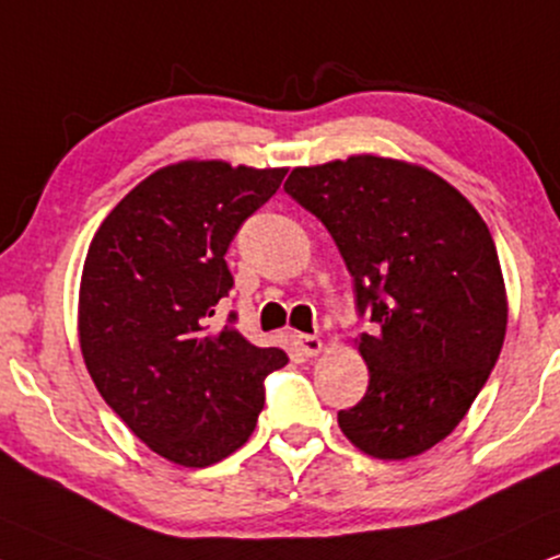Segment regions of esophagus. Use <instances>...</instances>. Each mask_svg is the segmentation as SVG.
Listing matches in <instances>:
<instances>
[{"instance_id":"1","label":"esophagus","mask_w":560,"mask_h":560,"mask_svg":"<svg viewBox=\"0 0 560 560\" xmlns=\"http://www.w3.org/2000/svg\"><path fill=\"white\" fill-rule=\"evenodd\" d=\"M296 346H300V351L304 353V357H317V353L323 351V341L317 336H300Z\"/></svg>"}]
</instances>
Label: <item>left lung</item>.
I'll return each instance as SVG.
<instances>
[{"label": "left lung", "instance_id": "left-lung-1", "mask_svg": "<svg viewBox=\"0 0 560 560\" xmlns=\"http://www.w3.org/2000/svg\"><path fill=\"white\" fill-rule=\"evenodd\" d=\"M294 201L325 224L374 332L353 338L370 370L338 427L364 455L419 457L465 419L506 336V287L483 217L416 162L351 154L294 167Z\"/></svg>", "mask_w": 560, "mask_h": 560}]
</instances>
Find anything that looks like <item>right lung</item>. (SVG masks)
<instances>
[{
	"label": "right lung",
	"instance_id": "1",
	"mask_svg": "<svg viewBox=\"0 0 560 560\" xmlns=\"http://www.w3.org/2000/svg\"><path fill=\"white\" fill-rule=\"evenodd\" d=\"M284 175L173 162L131 188L88 247L77 304L84 366L126 427L183 468L243 447L264 410V377L289 362L211 323L232 289L224 253Z\"/></svg>",
	"mask_w": 560,
	"mask_h": 560
}]
</instances>
